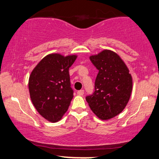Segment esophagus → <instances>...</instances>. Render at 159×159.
I'll return each instance as SVG.
<instances>
[{
	"label": "esophagus",
	"instance_id": "1",
	"mask_svg": "<svg viewBox=\"0 0 159 159\" xmlns=\"http://www.w3.org/2000/svg\"><path fill=\"white\" fill-rule=\"evenodd\" d=\"M84 90H79V91H77V94L79 95H82L84 94Z\"/></svg>",
	"mask_w": 159,
	"mask_h": 159
}]
</instances>
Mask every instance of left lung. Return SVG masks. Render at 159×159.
Returning a JSON list of instances; mask_svg holds the SVG:
<instances>
[{
    "instance_id": "obj_1",
    "label": "left lung",
    "mask_w": 159,
    "mask_h": 159,
    "mask_svg": "<svg viewBox=\"0 0 159 159\" xmlns=\"http://www.w3.org/2000/svg\"><path fill=\"white\" fill-rule=\"evenodd\" d=\"M98 69L94 92L86 96L93 113L100 119H109L122 111L129 101L132 88V77L121 58L105 50L90 57Z\"/></svg>"
}]
</instances>
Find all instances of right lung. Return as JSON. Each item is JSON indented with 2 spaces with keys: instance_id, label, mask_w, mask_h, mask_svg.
Masks as SVG:
<instances>
[{
  "instance_id": "add662e5",
  "label": "right lung",
  "mask_w": 159,
  "mask_h": 159,
  "mask_svg": "<svg viewBox=\"0 0 159 159\" xmlns=\"http://www.w3.org/2000/svg\"><path fill=\"white\" fill-rule=\"evenodd\" d=\"M76 58L50 54L40 61L30 76L32 103L39 114L51 122L59 121L70 105L74 90L69 69Z\"/></svg>"
}]
</instances>
